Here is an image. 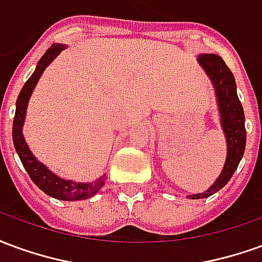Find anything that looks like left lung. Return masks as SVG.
Instances as JSON below:
<instances>
[{
    "label": "left lung",
    "instance_id": "obj_1",
    "mask_svg": "<svg viewBox=\"0 0 262 262\" xmlns=\"http://www.w3.org/2000/svg\"><path fill=\"white\" fill-rule=\"evenodd\" d=\"M199 63L213 81L219 102L222 126L227 140V159L223 171L208 191L196 195H191V199L208 198L225 187L238 167L246 148V127H244V111L242 102L237 97L236 81L230 69L226 66L223 59L217 54H202L199 56Z\"/></svg>",
    "mask_w": 262,
    "mask_h": 262
}]
</instances>
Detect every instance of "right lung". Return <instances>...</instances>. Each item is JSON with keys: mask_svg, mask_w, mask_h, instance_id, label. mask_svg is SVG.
<instances>
[{"mask_svg": "<svg viewBox=\"0 0 262 262\" xmlns=\"http://www.w3.org/2000/svg\"><path fill=\"white\" fill-rule=\"evenodd\" d=\"M63 49H64L63 45L50 46L48 52L43 54L40 61L37 63L35 73L29 77V80L26 81L24 88L20 90L18 99H16V111H15L14 126H12V139H14L15 150L19 156L26 172L29 174L32 181L35 182L43 192L56 198V199H61V201H81V199H86V198L92 196L94 193H97L98 189L102 187L103 182H105V177H101L97 181L90 182V184H77V182L73 181H64V180L52 174L42 163H39L33 157L31 150L26 146L25 139L22 136V125L25 120L26 106H28V101L31 98L32 91H33V88L36 85V82L40 78L45 69L59 56Z\"/></svg>", "mask_w": 262, "mask_h": 262, "instance_id": "add662e5", "label": "right lung"}]
</instances>
